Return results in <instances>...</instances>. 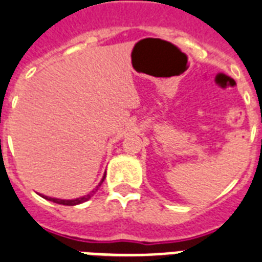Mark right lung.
Masks as SVG:
<instances>
[{"instance_id": "add662e5", "label": "right lung", "mask_w": 262, "mask_h": 262, "mask_svg": "<svg viewBox=\"0 0 262 262\" xmlns=\"http://www.w3.org/2000/svg\"><path fill=\"white\" fill-rule=\"evenodd\" d=\"M105 180V176L102 177V181L98 184V186H101V184L104 182ZM97 186V189H98ZM97 189H94V190H97ZM94 190L92 193H89V194L86 195H83V197H81V199H76V200H60V199H52V197H46V195H42L43 199L46 200H49V201H53V202H56V204H60V205H70V206H73V205H78V204H82V202L88 201V200L92 197V195L94 194Z\"/></svg>"}]
</instances>
